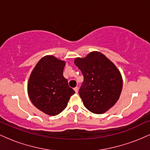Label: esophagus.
Here are the masks:
<instances>
[{
	"instance_id": "obj_1",
	"label": "esophagus",
	"mask_w": 150,
	"mask_h": 150,
	"mask_svg": "<svg viewBox=\"0 0 150 150\" xmlns=\"http://www.w3.org/2000/svg\"><path fill=\"white\" fill-rule=\"evenodd\" d=\"M74 90H75V92H76V93H77L78 92V90H79V88L77 87H75V88H74Z\"/></svg>"
}]
</instances>
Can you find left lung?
<instances>
[{"label":"left lung","instance_id":"obj_1","mask_svg":"<svg viewBox=\"0 0 150 150\" xmlns=\"http://www.w3.org/2000/svg\"><path fill=\"white\" fill-rule=\"evenodd\" d=\"M74 63L84 76L79 91L84 106L96 114L106 112L118 100L123 88L119 70L99 51H92L85 58H75Z\"/></svg>","mask_w":150,"mask_h":150}]
</instances>
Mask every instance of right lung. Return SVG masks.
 Instances as JSON below:
<instances>
[{
	"mask_svg": "<svg viewBox=\"0 0 150 150\" xmlns=\"http://www.w3.org/2000/svg\"><path fill=\"white\" fill-rule=\"evenodd\" d=\"M65 61L52 55L41 58L27 83V92L35 107L49 116H56L65 109L75 91L63 77Z\"/></svg>",
	"mask_w": 150,
	"mask_h": 150,
	"instance_id": "obj_1",
	"label": "right lung"
}]
</instances>
